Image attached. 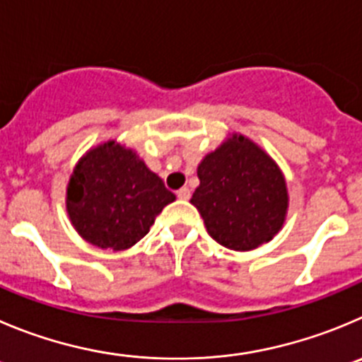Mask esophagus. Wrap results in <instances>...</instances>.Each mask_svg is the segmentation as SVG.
<instances>
[{
    "instance_id": "obj_1",
    "label": "esophagus",
    "mask_w": 362,
    "mask_h": 362,
    "mask_svg": "<svg viewBox=\"0 0 362 362\" xmlns=\"http://www.w3.org/2000/svg\"><path fill=\"white\" fill-rule=\"evenodd\" d=\"M177 197L180 198V200H189V198H191V191H189L187 187H182L177 191Z\"/></svg>"
}]
</instances>
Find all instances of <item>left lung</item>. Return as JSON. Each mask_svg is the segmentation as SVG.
Listing matches in <instances>:
<instances>
[{"instance_id":"1","label":"left lung","mask_w":362,"mask_h":362,"mask_svg":"<svg viewBox=\"0 0 362 362\" xmlns=\"http://www.w3.org/2000/svg\"><path fill=\"white\" fill-rule=\"evenodd\" d=\"M191 204L209 235L225 248L248 252L272 241L288 214V187L276 162L245 135L232 134L198 164Z\"/></svg>"}]
</instances>
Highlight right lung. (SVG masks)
Masks as SVG:
<instances>
[{
    "label": "right lung",
    "mask_w": 362,
    "mask_h": 362,
    "mask_svg": "<svg viewBox=\"0 0 362 362\" xmlns=\"http://www.w3.org/2000/svg\"><path fill=\"white\" fill-rule=\"evenodd\" d=\"M175 194L130 148L107 141L87 151L67 184L74 230L98 248L127 250L150 232Z\"/></svg>",
    "instance_id": "obj_1"
}]
</instances>
